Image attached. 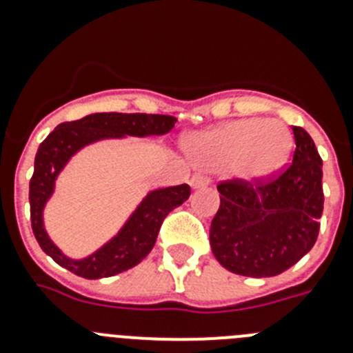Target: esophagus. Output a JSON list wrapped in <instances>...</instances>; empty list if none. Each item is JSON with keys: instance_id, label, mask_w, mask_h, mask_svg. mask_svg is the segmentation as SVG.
I'll list each match as a JSON object with an SVG mask.
<instances>
[{"instance_id": "34e87169", "label": "esophagus", "mask_w": 353, "mask_h": 353, "mask_svg": "<svg viewBox=\"0 0 353 353\" xmlns=\"http://www.w3.org/2000/svg\"><path fill=\"white\" fill-rule=\"evenodd\" d=\"M208 182H210V179H208V176L205 173H201V171H198V173L192 174L191 185L194 187V189H199V187H205Z\"/></svg>"}]
</instances>
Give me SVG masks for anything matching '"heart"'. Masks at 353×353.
I'll return each instance as SVG.
<instances>
[{
	"mask_svg": "<svg viewBox=\"0 0 353 353\" xmlns=\"http://www.w3.org/2000/svg\"><path fill=\"white\" fill-rule=\"evenodd\" d=\"M290 134L283 123L263 118L230 121L191 139L192 155L203 168L226 170L242 180H258L281 168L290 154Z\"/></svg>",
	"mask_w": 353,
	"mask_h": 353,
	"instance_id": "1",
	"label": "heart"
}]
</instances>
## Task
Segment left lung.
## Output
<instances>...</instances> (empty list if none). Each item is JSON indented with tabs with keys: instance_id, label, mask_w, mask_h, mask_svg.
<instances>
[{
	"instance_id": "1",
	"label": "left lung",
	"mask_w": 353,
	"mask_h": 353,
	"mask_svg": "<svg viewBox=\"0 0 353 353\" xmlns=\"http://www.w3.org/2000/svg\"><path fill=\"white\" fill-rule=\"evenodd\" d=\"M293 161L258 180H224L210 224L215 260L233 274L272 277L297 263L316 242L323 212L322 159L302 127H292Z\"/></svg>"
}]
</instances>
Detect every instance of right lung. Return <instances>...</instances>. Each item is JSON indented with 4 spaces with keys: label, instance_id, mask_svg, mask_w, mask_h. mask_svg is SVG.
<instances>
[{
    "label": "right lung",
    "instance_id": "obj_1",
    "mask_svg": "<svg viewBox=\"0 0 353 353\" xmlns=\"http://www.w3.org/2000/svg\"><path fill=\"white\" fill-rule=\"evenodd\" d=\"M174 121L176 118L170 114L95 113L81 120L60 123L40 143L35 155V171L30 180V214L33 235L46 254L84 279L117 276L146 258L157 240L162 221L191 196V187L187 183L150 192L118 235L84 260H70L52 244L43 228V207L54 192L58 173L83 146L99 139L121 136H162L173 129Z\"/></svg>",
    "mask_w": 353,
    "mask_h": 353
}]
</instances>
